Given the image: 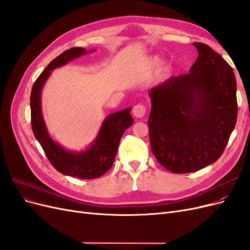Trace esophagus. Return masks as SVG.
Returning <instances> with one entry per match:
<instances>
[{"instance_id": "obj_1", "label": "esophagus", "mask_w": 250, "mask_h": 250, "mask_svg": "<svg viewBox=\"0 0 250 250\" xmlns=\"http://www.w3.org/2000/svg\"><path fill=\"white\" fill-rule=\"evenodd\" d=\"M145 112H146V107L144 106V105H141V104L135 105V106L132 109V115L135 118H139V119H141V118L145 116Z\"/></svg>"}]
</instances>
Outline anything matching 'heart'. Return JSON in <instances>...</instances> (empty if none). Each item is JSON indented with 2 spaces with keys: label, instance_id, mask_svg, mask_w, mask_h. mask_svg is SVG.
<instances>
[{
  "label": "heart",
  "instance_id": "1",
  "mask_svg": "<svg viewBox=\"0 0 250 250\" xmlns=\"http://www.w3.org/2000/svg\"><path fill=\"white\" fill-rule=\"evenodd\" d=\"M158 63V59H153L152 60V64H157Z\"/></svg>",
  "mask_w": 250,
  "mask_h": 250
}]
</instances>
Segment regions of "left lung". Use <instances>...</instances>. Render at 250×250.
Masks as SVG:
<instances>
[{
    "label": "left lung",
    "mask_w": 250,
    "mask_h": 250,
    "mask_svg": "<svg viewBox=\"0 0 250 250\" xmlns=\"http://www.w3.org/2000/svg\"><path fill=\"white\" fill-rule=\"evenodd\" d=\"M188 74L149 90V139L157 162L177 174L215 163L237 122V82L230 65L208 44Z\"/></svg>",
    "instance_id": "obj_1"
}]
</instances>
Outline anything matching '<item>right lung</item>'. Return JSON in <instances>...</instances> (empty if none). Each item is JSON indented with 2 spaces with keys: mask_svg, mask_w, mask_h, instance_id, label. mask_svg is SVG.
<instances>
[{
  "mask_svg": "<svg viewBox=\"0 0 250 250\" xmlns=\"http://www.w3.org/2000/svg\"><path fill=\"white\" fill-rule=\"evenodd\" d=\"M95 51H87L84 48H72L64 51L42 71L34 82L30 96L32 130L48 160L58 172L81 179L98 178L111 168L121 138L127 128L133 124L131 107L108 115L104 119L95 140L85 149L74 151L63 148L50 135L42 116V92L52 71Z\"/></svg>",
  "mask_w": 250,
  "mask_h": 250,
  "instance_id": "obj_1",
  "label": "right lung"
}]
</instances>
